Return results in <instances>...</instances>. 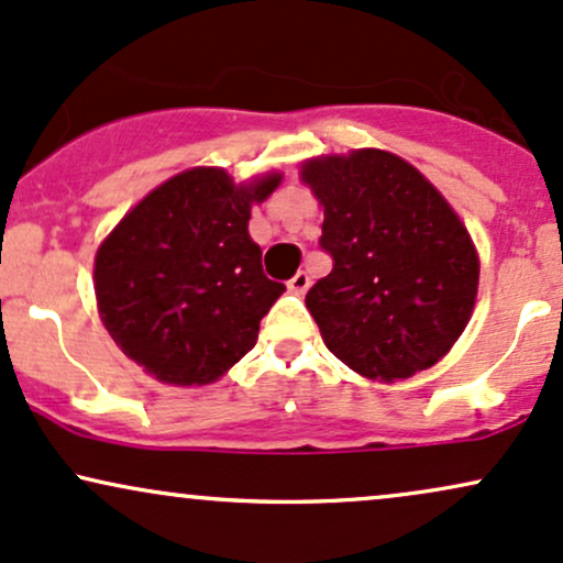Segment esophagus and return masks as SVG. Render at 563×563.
I'll return each instance as SVG.
<instances>
[{"instance_id": "obj_1", "label": "esophagus", "mask_w": 563, "mask_h": 563, "mask_svg": "<svg viewBox=\"0 0 563 563\" xmlns=\"http://www.w3.org/2000/svg\"><path fill=\"white\" fill-rule=\"evenodd\" d=\"M309 283H312V280H309V275L303 273V269H299V273H296L288 280V290H294V294H303V290L309 288Z\"/></svg>"}]
</instances>
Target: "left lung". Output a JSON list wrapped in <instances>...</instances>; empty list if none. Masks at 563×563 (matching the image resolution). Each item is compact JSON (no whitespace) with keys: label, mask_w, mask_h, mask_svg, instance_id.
<instances>
[{"label":"left lung","mask_w":563,"mask_h":563,"mask_svg":"<svg viewBox=\"0 0 563 563\" xmlns=\"http://www.w3.org/2000/svg\"><path fill=\"white\" fill-rule=\"evenodd\" d=\"M301 179L322 206L320 249L333 260L307 294L325 346L378 380L439 363L479 288V256L452 206L416 166L376 147L307 161Z\"/></svg>","instance_id":"left-lung-1"}]
</instances>
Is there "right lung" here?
Masks as SVG:
<instances>
[{"instance_id": "add662e5", "label": "right lung", "mask_w": 563, "mask_h": 563, "mask_svg": "<svg viewBox=\"0 0 563 563\" xmlns=\"http://www.w3.org/2000/svg\"><path fill=\"white\" fill-rule=\"evenodd\" d=\"M280 179L235 185L217 166L187 169L147 192L97 249L102 325L145 373L174 386L214 384L254 349L286 286L264 275L251 203Z\"/></svg>"}]
</instances>
